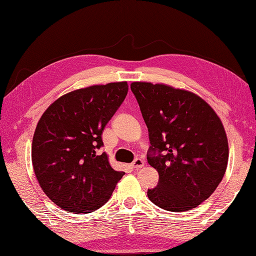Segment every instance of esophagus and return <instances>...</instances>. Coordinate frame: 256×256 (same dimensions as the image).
I'll return each instance as SVG.
<instances>
[{"instance_id": "esophagus-1", "label": "esophagus", "mask_w": 256, "mask_h": 256, "mask_svg": "<svg viewBox=\"0 0 256 256\" xmlns=\"http://www.w3.org/2000/svg\"><path fill=\"white\" fill-rule=\"evenodd\" d=\"M144 165H145V162L142 158H136L132 162V168H135V170H140V168H142V166H144Z\"/></svg>"}]
</instances>
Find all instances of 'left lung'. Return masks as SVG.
I'll list each match as a JSON object with an SVG mask.
<instances>
[{"label":"left lung","instance_id":"8db88e82","mask_svg":"<svg viewBox=\"0 0 256 256\" xmlns=\"http://www.w3.org/2000/svg\"><path fill=\"white\" fill-rule=\"evenodd\" d=\"M150 132L147 160L158 184L147 191L158 207L191 210L214 194L225 176L228 140L214 110L198 94L171 85L132 82Z\"/></svg>","mask_w":256,"mask_h":256}]
</instances>
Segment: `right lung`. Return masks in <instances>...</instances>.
Instances as JSON below:
<instances>
[{"label": "right lung", "mask_w": 256, "mask_h": 256, "mask_svg": "<svg viewBox=\"0 0 256 256\" xmlns=\"http://www.w3.org/2000/svg\"><path fill=\"white\" fill-rule=\"evenodd\" d=\"M127 93L126 80L74 90L39 119L31 147L34 176L44 194L65 212L82 214L101 208L124 176L96 150Z\"/></svg>", "instance_id": "1"}]
</instances>
